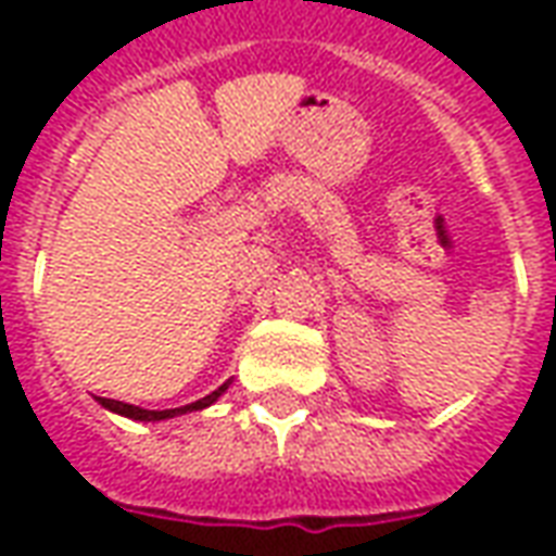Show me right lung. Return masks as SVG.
<instances>
[{
  "instance_id": "add662e5",
  "label": "right lung",
  "mask_w": 556,
  "mask_h": 556,
  "mask_svg": "<svg viewBox=\"0 0 556 556\" xmlns=\"http://www.w3.org/2000/svg\"><path fill=\"white\" fill-rule=\"evenodd\" d=\"M226 387H229V381H226L223 387H217V390H214L211 396L199 399V402H193V405H184V408H172V410H146V408H137V405H127V402H115V399H103V396H98V402H101L106 410H115V414H122V417L146 419V422H151V419H169V417H175V414H187V410L207 408L211 402H217L219 393H223Z\"/></svg>"
}]
</instances>
